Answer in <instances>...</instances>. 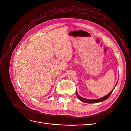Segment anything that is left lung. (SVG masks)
Masks as SVG:
<instances>
[{
    "label": "left lung",
    "instance_id": "1",
    "mask_svg": "<svg viewBox=\"0 0 131 131\" xmlns=\"http://www.w3.org/2000/svg\"><path fill=\"white\" fill-rule=\"evenodd\" d=\"M117 83H118V82L117 83V84H116V86H115V87H114V88L116 87ZM114 88H113V90L109 94H107V95H106V96H104V97L101 98H100V99H97V100H87V99L83 98H82V97L79 96V95L77 94V92H76V94H77V97H78V98L79 99V100H81L82 102H83L87 103H95L101 102H103V101H104L105 100H106L110 96L111 94H112V92L113 91Z\"/></svg>",
    "mask_w": 131,
    "mask_h": 131
}]
</instances>
